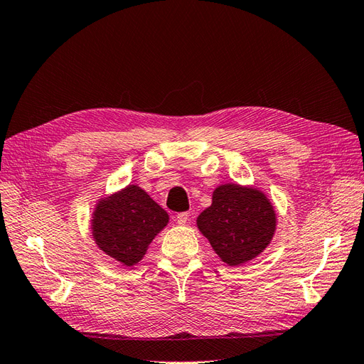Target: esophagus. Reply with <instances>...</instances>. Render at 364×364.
Instances as JSON below:
<instances>
[{"label": "esophagus", "instance_id": "obj_1", "mask_svg": "<svg viewBox=\"0 0 364 364\" xmlns=\"http://www.w3.org/2000/svg\"><path fill=\"white\" fill-rule=\"evenodd\" d=\"M188 213H179L178 215H176V220H178L179 225H186V222H188Z\"/></svg>", "mask_w": 364, "mask_h": 364}]
</instances>
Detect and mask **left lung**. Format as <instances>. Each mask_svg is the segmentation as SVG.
<instances>
[{
	"label": "left lung",
	"mask_w": 364,
	"mask_h": 364,
	"mask_svg": "<svg viewBox=\"0 0 364 364\" xmlns=\"http://www.w3.org/2000/svg\"><path fill=\"white\" fill-rule=\"evenodd\" d=\"M277 211L262 190L228 182L213 191V203L196 220L218 258L230 267L259 257L277 230Z\"/></svg>",
	"instance_id": "obj_1"
}]
</instances>
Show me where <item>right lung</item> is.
I'll use <instances>...</instances> for the list:
<instances>
[{
  "mask_svg": "<svg viewBox=\"0 0 364 364\" xmlns=\"http://www.w3.org/2000/svg\"><path fill=\"white\" fill-rule=\"evenodd\" d=\"M170 217L135 183L97 200L91 217L94 243L121 266L134 267Z\"/></svg>",
  "mask_w": 364,
  "mask_h": 364,
  "instance_id": "1",
  "label": "right lung"
}]
</instances>
